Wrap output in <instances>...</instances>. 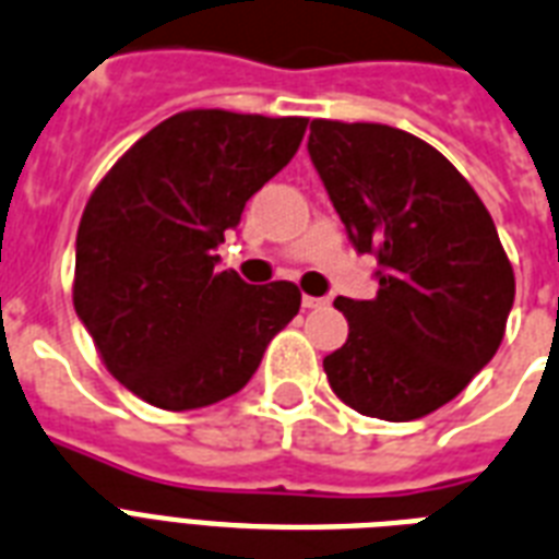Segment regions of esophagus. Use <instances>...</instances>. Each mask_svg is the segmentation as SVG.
I'll use <instances>...</instances> for the list:
<instances>
[{
	"instance_id": "1",
	"label": "esophagus",
	"mask_w": 559,
	"mask_h": 559,
	"mask_svg": "<svg viewBox=\"0 0 559 559\" xmlns=\"http://www.w3.org/2000/svg\"><path fill=\"white\" fill-rule=\"evenodd\" d=\"M329 300L323 297H309V294H302V309H323Z\"/></svg>"
}]
</instances>
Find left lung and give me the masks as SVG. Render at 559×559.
<instances>
[{
  "label": "left lung",
  "mask_w": 559,
  "mask_h": 559,
  "mask_svg": "<svg viewBox=\"0 0 559 559\" xmlns=\"http://www.w3.org/2000/svg\"><path fill=\"white\" fill-rule=\"evenodd\" d=\"M309 154L358 253L379 257L373 300H335L349 335L323 358L329 384L367 417H426L504 338L516 276L496 224L440 151L391 124L314 119Z\"/></svg>",
  "instance_id": "left-lung-1"
}]
</instances>
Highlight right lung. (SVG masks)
I'll return each instance as SVG.
<instances>
[{
	"mask_svg": "<svg viewBox=\"0 0 559 559\" xmlns=\"http://www.w3.org/2000/svg\"><path fill=\"white\" fill-rule=\"evenodd\" d=\"M309 119L183 110L133 142L78 224L72 302L104 367L163 411L239 393L300 311L285 280L248 285L215 250L250 194L297 154Z\"/></svg>",
	"mask_w": 559,
	"mask_h": 559,
	"instance_id": "1",
	"label": "right lung"
}]
</instances>
